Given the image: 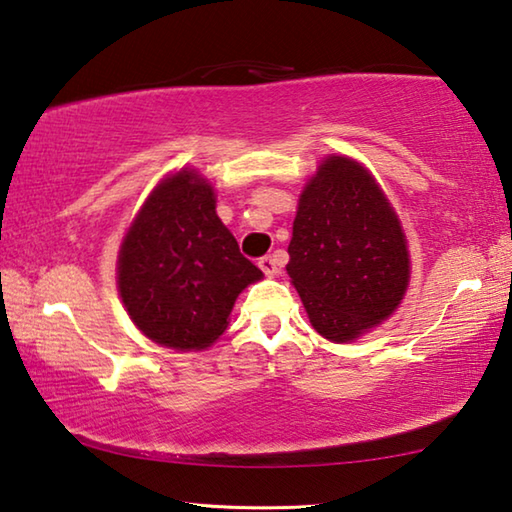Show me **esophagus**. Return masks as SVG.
I'll return each mask as SVG.
<instances>
[{
    "label": "esophagus",
    "mask_w": 512,
    "mask_h": 512,
    "mask_svg": "<svg viewBox=\"0 0 512 512\" xmlns=\"http://www.w3.org/2000/svg\"><path fill=\"white\" fill-rule=\"evenodd\" d=\"M258 267H261V270H263L265 274H270V276L276 274V270H279V265H276V258L270 256V254L258 258Z\"/></svg>",
    "instance_id": "esophagus-1"
}]
</instances>
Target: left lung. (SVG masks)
Returning <instances> with one entry per match:
<instances>
[{
    "label": "left lung",
    "mask_w": 512,
    "mask_h": 512,
    "mask_svg": "<svg viewBox=\"0 0 512 512\" xmlns=\"http://www.w3.org/2000/svg\"><path fill=\"white\" fill-rule=\"evenodd\" d=\"M288 274L310 324L351 342L387 319L409 283L405 233L369 170L330 157L303 191Z\"/></svg>",
    "instance_id": "obj_1"
}]
</instances>
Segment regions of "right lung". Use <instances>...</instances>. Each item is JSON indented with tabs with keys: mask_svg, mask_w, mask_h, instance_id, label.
<instances>
[{
	"mask_svg": "<svg viewBox=\"0 0 512 512\" xmlns=\"http://www.w3.org/2000/svg\"><path fill=\"white\" fill-rule=\"evenodd\" d=\"M261 276L215 213L213 188L193 170L152 191L119 254L130 319L152 342L177 351L213 344L238 294Z\"/></svg>",
	"mask_w": 512,
	"mask_h": 512,
	"instance_id": "obj_1",
	"label": "right lung"
}]
</instances>
